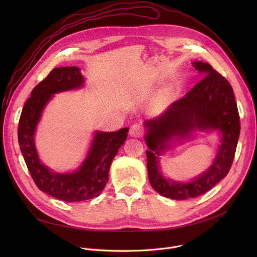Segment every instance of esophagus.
<instances>
[{"label": "esophagus", "mask_w": 257, "mask_h": 257, "mask_svg": "<svg viewBox=\"0 0 257 257\" xmlns=\"http://www.w3.org/2000/svg\"><path fill=\"white\" fill-rule=\"evenodd\" d=\"M129 133H130V136L133 138H142L144 134V129L140 124H133L130 127Z\"/></svg>", "instance_id": "1"}]
</instances>
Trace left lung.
I'll return each instance as SVG.
<instances>
[{"label": "left lung", "instance_id": "1", "mask_svg": "<svg viewBox=\"0 0 257 257\" xmlns=\"http://www.w3.org/2000/svg\"><path fill=\"white\" fill-rule=\"evenodd\" d=\"M193 64L205 76L164 114L145 121L148 130L145 141L150 149L146 151L150 183L158 194L174 200L203 195L226 176L233 163L240 131L239 114L230 83L210 64L202 61ZM197 128L221 131V146L214 164L192 183L166 181L159 172L157 156L173 136H187Z\"/></svg>", "mask_w": 257, "mask_h": 257}]
</instances>
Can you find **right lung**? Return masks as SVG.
Masks as SVG:
<instances>
[{
    "mask_svg": "<svg viewBox=\"0 0 257 257\" xmlns=\"http://www.w3.org/2000/svg\"><path fill=\"white\" fill-rule=\"evenodd\" d=\"M82 84L83 77L77 66L52 70L33 88L31 97L26 101L18 128L21 151L36 186L44 193L65 202L88 200L102 193L108 182L112 159L127 139L129 130L123 128L115 132H97L87 158L75 173H53L40 163L33 136L45 105L53 93L78 88Z\"/></svg>",
    "mask_w": 257,
    "mask_h": 257,
    "instance_id": "1",
    "label": "right lung"
}]
</instances>
